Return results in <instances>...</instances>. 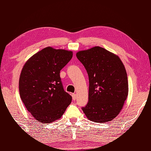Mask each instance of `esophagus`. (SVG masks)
Returning <instances> with one entry per match:
<instances>
[{
	"instance_id": "34e87169",
	"label": "esophagus",
	"mask_w": 151,
	"mask_h": 151,
	"mask_svg": "<svg viewBox=\"0 0 151 151\" xmlns=\"http://www.w3.org/2000/svg\"><path fill=\"white\" fill-rule=\"evenodd\" d=\"M72 98H73V101H75L76 99V96L75 93H73L72 94Z\"/></svg>"
}]
</instances>
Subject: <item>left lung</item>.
<instances>
[{
	"mask_svg": "<svg viewBox=\"0 0 151 151\" xmlns=\"http://www.w3.org/2000/svg\"><path fill=\"white\" fill-rule=\"evenodd\" d=\"M89 76V101L82 109L89 120L103 123L116 117L129 93L127 74L116 54L96 46L76 52Z\"/></svg>",
	"mask_w": 151,
	"mask_h": 151,
	"instance_id": "1",
	"label": "left lung"
}]
</instances>
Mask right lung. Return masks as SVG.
I'll use <instances>...</instances> for the list:
<instances>
[{
  "label": "right lung",
  "mask_w": 151,
  "mask_h": 151,
  "mask_svg": "<svg viewBox=\"0 0 151 151\" xmlns=\"http://www.w3.org/2000/svg\"><path fill=\"white\" fill-rule=\"evenodd\" d=\"M72 57V51L47 47L31 56L22 67L19 94L27 110L40 123L59 119L71 102L60 73Z\"/></svg>",
  "instance_id": "right-lung-1"
}]
</instances>
